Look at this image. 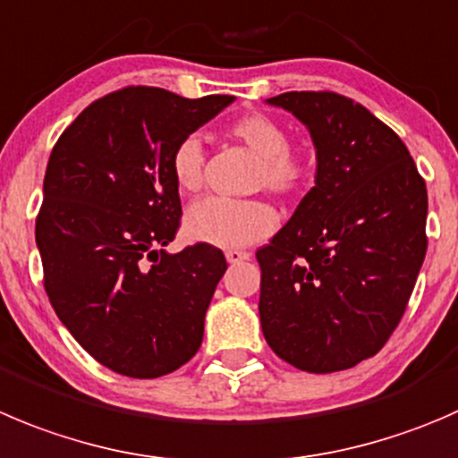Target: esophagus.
I'll return each instance as SVG.
<instances>
[{
	"instance_id": "obj_1",
	"label": "esophagus",
	"mask_w": 458,
	"mask_h": 458,
	"mask_svg": "<svg viewBox=\"0 0 458 458\" xmlns=\"http://www.w3.org/2000/svg\"><path fill=\"white\" fill-rule=\"evenodd\" d=\"M225 259H228V264H242V261L250 259V252H246V250H228V252H225Z\"/></svg>"
}]
</instances>
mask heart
Here are the masks:
<instances>
[{
	"label": "heart",
	"instance_id": "heart-1",
	"mask_svg": "<svg viewBox=\"0 0 458 458\" xmlns=\"http://www.w3.org/2000/svg\"><path fill=\"white\" fill-rule=\"evenodd\" d=\"M230 136L259 157L257 185L270 192L291 197L310 181V163L288 148V134L282 123L266 114H248L230 127ZM203 148L197 136H188L170 157V172L181 194H194L203 188ZM277 225V215L264 201H228L203 199L188 208L183 216L185 237L215 248H243L268 237Z\"/></svg>",
	"mask_w": 458,
	"mask_h": 458
}]
</instances>
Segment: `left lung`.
Masks as SVG:
<instances>
[{"instance_id":"left-lung-1","label":"left lung","mask_w":458,"mask_h":458,"mask_svg":"<svg viewBox=\"0 0 458 458\" xmlns=\"http://www.w3.org/2000/svg\"><path fill=\"white\" fill-rule=\"evenodd\" d=\"M309 130L315 185L268 246L259 318L266 342L310 374L376 356L401 322L423 266L428 190L405 143L331 91L266 100Z\"/></svg>"}]
</instances>
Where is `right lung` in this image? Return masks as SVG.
Returning <instances> with one entry per match:
<instances>
[{
    "mask_svg": "<svg viewBox=\"0 0 458 458\" xmlns=\"http://www.w3.org/2000/svg\"><path fill=\"white\" fill-rule=\"evenodd\" d=\"M233 102L127 87L91 102L53 148L35 224L44 288L80 347L116 374L158 378L201 347L228 264L208 243L165 250L181 216L170 157Z\"/></svg>",
    "mask_w": 458,
    "mask_h": 458,
    "instance_id": "obj_1",
    "label": "right lung"
}]
</instances>
